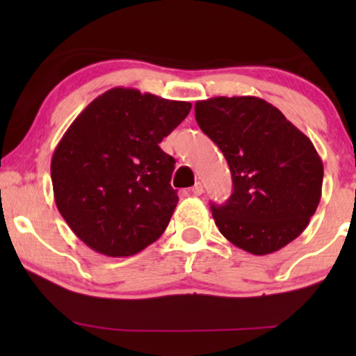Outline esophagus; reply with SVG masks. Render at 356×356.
<instances>
[{
	"instance_id": "obj_1",
	"label": "esophagus",
	"mask_w": 356,
	"mask_h": 356,
	"mask_svg": "<svg viewBox=\"0 0 356 356\" xmlns=\"http://www.w3.org/2000/svg\"><path fill=\"white\" fill-rule=\"evenodd\" d=\"M204 193V186L201 181H197L196 184L193 186V194H196V196H201V194Z\"/></svg>"
}]
</instances>
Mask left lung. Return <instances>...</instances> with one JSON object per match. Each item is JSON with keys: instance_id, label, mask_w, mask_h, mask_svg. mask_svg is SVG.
Listing matches in <instances>:
<instances>
[{"instance_id": "1", "label": "left lung", "mask_w": 356, "mask_h": 356, "mask_svg": "<svg viewBox=\"0 0 356 356\" xmlns=\"http://www.w3.org/2000/svg\"><path fill=\"white\" fill-rule=\"evenodd\" d=\"M194 113L232 172L230 199L211 206L222 235L256 256L300 236L318 209L324 177L308 136L259 97L199 100Z\"/></svg>"}]
</instances>
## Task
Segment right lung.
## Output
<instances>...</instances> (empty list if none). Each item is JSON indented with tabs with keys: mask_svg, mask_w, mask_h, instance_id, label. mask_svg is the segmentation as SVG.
Here are the masks:
<instances>
[{
	"mask_svg": "<svg viewBox=\"0 0 356 356\" xmlns=\"http://www.w3.org/2000/svg\"><path fill=\"white\" fill-rule=\"evenodd\" d=\"M189 102L113 87L72 121L51 157L60 213L90 250L138 254L157 241L178 204L175 159L160 149Z\"/></svg>",
	"mask_w": 356,
	"mask_h": 356,
	"instance_id": "right-lung-1",
	"label": "right lung"
}]
</instances>
